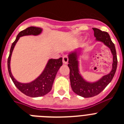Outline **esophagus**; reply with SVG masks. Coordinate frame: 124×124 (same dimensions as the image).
<instances>
[{
  "label": "esophagus",
  "instance_id": "34e87169",
  "mask_svg": "<svg viewBox=\"0 0 124 124\" xmlns=\"http://www.w3.org/2000/svg\"><path fill=\"white\" fill-rule=\"evenodd\" d=\"M68 60H69V58L67 55H64L62 58V62L64 64H67L68 63Z\"/></svg>",
  "mask_w": 124,
  "mask_h": 124
}]
</instances>
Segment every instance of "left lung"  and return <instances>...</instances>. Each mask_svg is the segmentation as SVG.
<instances>
[{"instance_id": "8db88e82", "label": "left lung", "mask_w": 124, "mask_h": 124, "mask_svg": "<svg viewBox=\"0 0 124 124\" xmlns=\"http://www.w3.org/2000/svg\"><path fill=\"white\" fill-rule=\"evenodd\" d=\"M94 35L96 40L102 42L104 44L109 47L113 55V62L111 71L108 75L104 76L98 82L89 83L83 79L78 72V62L77 60V54L76 53H72L69 54V64L70 68V78L72 90L79 96L84 98H89L96 96L106 88L113 79L117 68V56L115 44L111 41L109 35L106 31H102L97 28H93Z\"/></svg>"}]
</instances>
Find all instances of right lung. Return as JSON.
<instances>
[{
    "label": "right lung",
    "instance_id": "add662e5",
    "mask_svg": "<svg viewBox=\"0 0 124 124\" xmlns=\"http://www.w3.org/2000/svg\"><path fill=\"white\" fill-rule=\"evenodd\" d=\"M41 31V28L33 27V26L29 27L26 28V30L20 31L18 34L15 40L13 42L11 45L9 55L8 58V68L9 74L14 84L21 92L27 96L31 97H39V96H44L51 90L54 78L56 77L59 68L62 65V58H60L58 59H50L49 60L48 63L47 64L46 67L42 72V73L37 79L28 84H22L16 81L11 73V56L15 46L20 37L30 35H37L40 33Z\"/></svg>",
    "mask_w": 124,
    "mask_h": 124
}]
</instances>
